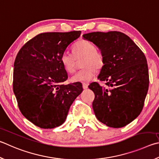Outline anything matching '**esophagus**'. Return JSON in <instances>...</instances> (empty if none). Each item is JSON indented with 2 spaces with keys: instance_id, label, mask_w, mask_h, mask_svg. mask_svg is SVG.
Masks as SVG:
<instances>
[{
  "instance_id": "1",
  "label": "esophagus",
  "mask_w": 159,
  "mask_h": 159,
  "mask_svg": "<svg viewBox=\"0 0 159 159\" xmlns=\"http://www.w3.org/2000/svg\"><path fill=\"white\" fill-rule=\"evenodd\" d=\"M88 83H83V88L84 89H88Z\"/></svg>"
}]
</instances>
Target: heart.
I'll use <instances>...</instances> for the list:
<instances>
[{
  "label": "heart",
  "mask_w": 159,
  "mask_h": 159,
  "mask_svg": "<svg viewBox=\"0 0 159 159\" xmlns=\"http://www.w3.org/2000/svg\"><path fill=\"white\" fill-rule=\"evenodd\" d=\"M73 55L65 53L60 57V62L64 70L71 74L76 70L77 60L81 59V67H83L71 78L73 83H85L94 77L95 71L99 70L104 65V57L103 53L97 49L93 43L86 39L78 42L72 48Z\"/></svg>",
  "instance_id": "heart-1"
}]
</instances>
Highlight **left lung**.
<instances>
[{"mask_svg":"<svg viewBox=\"0 0 159 159\" xmlns=\"http://www.w3.org/2000/svg\"><path fill=\"white\" fill-rule=\"evenodd\" d=\"M101 50L104 65L93 82L92 103L95 116L109 127L121 128L140 114L149 88L148 66L145 54L125 34L117 31L84 34Z\"/></svg>","mask_w":159,"mask_h":159,"instance_id":"obj_1","label":"left lung"}]
</instances>
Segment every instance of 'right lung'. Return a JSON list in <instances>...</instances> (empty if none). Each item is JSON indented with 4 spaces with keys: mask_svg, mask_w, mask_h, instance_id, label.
Segmentation results:
<instances>
[{
    "mask_svg": "<svg viewBox=\"0 0 159 159\" xmlns=\"http://www.w3.org/2000/svg\"><path fill=\"white\" fill-rule=\"evenodd\" d=\"M80 31L44 33L23 46L14 64L13 91L22 115L42 129L59 126L75 99L83 91L79 82L62 85L68 79L60 62Z\"/></svg>",
    "mask_w": 159,
    "mask_h": 159,
    "instance_id": "right-lung-1",
    "label": "right lung"
}]
</instances>
